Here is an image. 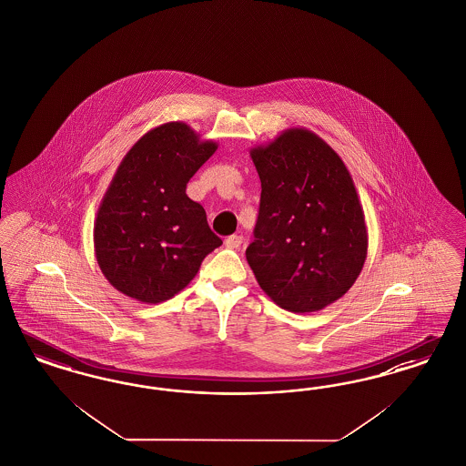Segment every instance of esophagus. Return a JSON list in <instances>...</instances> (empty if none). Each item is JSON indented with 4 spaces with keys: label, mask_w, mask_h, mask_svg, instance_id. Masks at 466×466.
<instances>
[{
    "label": "esophagus",
    "mask_w": 466,
    "mask_h": 466,
    "mask_svg": "<svg viewBox=\"0 0 466 466\" xmlns=\"http://www.w3.org/2000/svg\"><path fill=\"white\" fill-rule=\"evenodd\" d=\"M242 241H244L242 236L234 234V236H228V238L225 239V246L230 248V249H238V248H241Z\"/></svg>",
    "instance_id": "obj_1"
}]
</instances>
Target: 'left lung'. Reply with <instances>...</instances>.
I'll list each match as a JSON object with an SVG mask.
<instances>
[{"instance_id": "1", "label": "left lung", "mask_w": 466, "mask_h": 466, "mask_svg": "<svg viewBox=\"0 0 466 466\" xmlns=\"http://www.w3.org/2000/svg\"><path fill=\"white\" fill-rule=\"evenodd\" d=\"M249 155L261 198L246 259L275 305L320 311L351 289L367 259L369 232L353 177L308 128L282 130Z\"/></svg>"}]
</instances>
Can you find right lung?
<instances>
[{"label":"right lung","mask_w":466,"mask_h":466,"mask_svg":"<svg viewBox=\"0 0 466 466\" xmlns=\"http://www.w3.org/2000/svg\"><path fill=\"white\" fill-rule=\"evenodd\" d=\"M217 147L187 124L167 122L128 149L95 220L97 265L115 289L147 305L167 301L222 244L186 194Z\"/></svg>","instance_id":"right-lung-1"}]
</instances>
